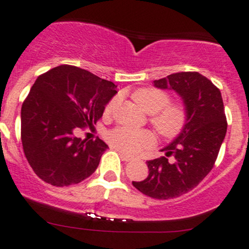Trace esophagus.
Instances as JSON below:
<instances>
[{"instance_id":"1","label":"esophagus","mask_w":249,"mask_h":249,"mask_svg":"<svg viewBox=\"0 0 249 249\" xmlns=\"http://www.w3.org/2000/svg\"><path fill=\"white\" fill-rule=\"evenodd\" d=\"M119 156H121V158H122L124 161H131V160H133V157L127 156V154H125V153H123V152H119Z\"/></svg>"}]
</instances>
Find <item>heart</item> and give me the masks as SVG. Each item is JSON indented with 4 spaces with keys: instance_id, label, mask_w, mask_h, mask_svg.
<instances>
[{
    "instance_id": "b5f03b06",
    "label": "heart",
    "mask_w": 249,
    "mask_h": 249,
    "mask_svg": "<svg viewBox=\"0 0 249 249\" xmlns=\"http://www.w3.org/2000/svg\"><path fill=\"white\" fill-rule=\"evenodd\" d=\"M133 99L142 111L152 115L151 123L160 136L172 138L177 136L186 124V107L180 103H170V96L157 88H142L133 93ZM118 103L115 97L105 107L110 113ZM107 142L117 150L125 153H137L153 144L154 136L147 130H137L128 126H118L111 130L107 136Z\"/></svg>"
}]
</instances>
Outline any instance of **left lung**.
<instances>
[{
	"mask_svg": "<svg viewBox=\"0 0 249 249\" xmlns=\"http://www.w3.org/2000/svg\"><path fill=\"white\" fill-rule=\"evenodd\" d=\"M161 90H173L186 107V124L161 151L165 157L148 160V176L132 185L154 199L187 193L212 170L224 142L226 122L221 92L199 72H177L153 81ZM173 155L174 163L167 157Z\"/></svg>",
	"mask_w": 249,
	"mask_h": 249,
	"instance_id": "1",
	"label": "left lung"
}]
</instances>
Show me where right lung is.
Returning <instances> with one entry per match:
<instances>
[{
	"label": "right lung",
	"instance_id": "add662e5",
	"mask_svg": "<svg viewBox=\"0 0 249 249\" xmlns=\"http://www.w3.org/2000/svg\"><path fill=\"white\" fill-rule=\"evenodd\" d=\"M118 92L112 82L72 65H59L36 79L21 110V139L28 162L43 181L69 186L98 167L108 146L77 138L96 124Z\"/></svg>",
	"mask_w": 249,
	"mask_h": 249
}]
</instances>
